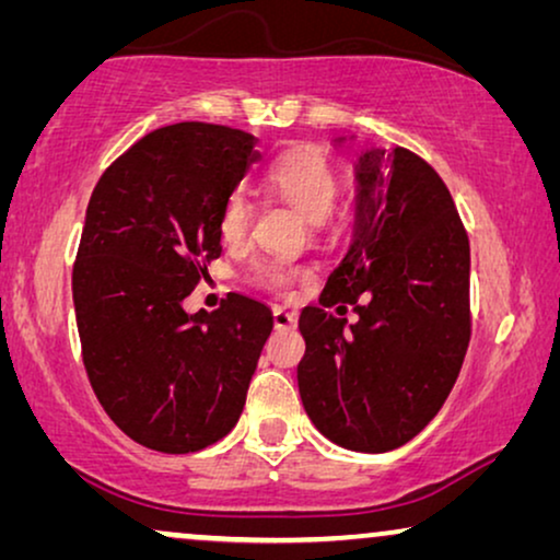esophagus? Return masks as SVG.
Segmentation results:
<instances>
[{
    "label": "esophagus",
    "mask_w": 560,
    "mask_h": 560,
    "mask_svg": "<svg viewBox=\"0 0 560 560\" xmlns=\"http://www.w3.org/2000/svg\"><path fill=\"white\" fill-rule=\"evenodd\" d=\"M272 324H275V328H295V324H298V318H295V313L293 311H288V308H272Z\"/></svg>",
    "instance_id": "esophagus-1"
}]
</instances>
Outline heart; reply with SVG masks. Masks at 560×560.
<instances>
[{"label": "heart", "instance_id": "b5f03b06", "mask_svg": "<svg viewBox=\"0 0 560 560\" xmlns=\"http://www.w3.org/2000/svg\"><path fill=\"white\" fill-rule=\"evenodd\" d=\"M265 188L282 198L288 206L301 213L308 224H320L334 209L336 196H339V173L324 152L303 148L280 155L265 173ZM252 224V206L244 194H232L221 206L219 213V234L224 244L244 242ZM252 275L259 285L282 290L293 285L295 280L305 278V267L278 262V259H265L252 267Z\"/></svg>", "mask_w": 560, "mask_h": 560}]
</instances>
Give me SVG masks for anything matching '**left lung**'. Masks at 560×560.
Masks as SVG:
<instances>
[{"mask_svg":"<svg viewBox=\"0 0 560 560\" xmlns=\"http://www.w3.org/2000/svg\"><path fill=\"white\" fill-rule=\"evenodd\" d=\"M354 173L351 244L298 320V389L328 441L385 454L431 423L462 372L469 236L446 183L416 152L366 148ZM347 302L360 313L351 327L327 311Z\"/></svg>","mask_w":560,"mask_h":560,"instance_id":"8db88e82","label":"left lung"}]
</instances>
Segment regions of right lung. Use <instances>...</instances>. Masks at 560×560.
Returning <instances> with one entry per match:
<instances>
[{
    "instance_id": "1",
    "label": "right lung",
    "mask_w": 560,
    "mask_h": 560,
    "mask_svg": "<svg viewBox=\"0 0 560 560\" xmlns=\"http://www.w3.org/2000/svg\"><path fill=\"white\" fill-rule=\"evenodd\" d=\"M255 144L203 121L160 127L91 194L73 265L83 366L106 416L152 451L224 439L272 331V311L240 293L213 313L183 311L221 255V206L262 158Z\"/></svg>"
}]
</instances>
